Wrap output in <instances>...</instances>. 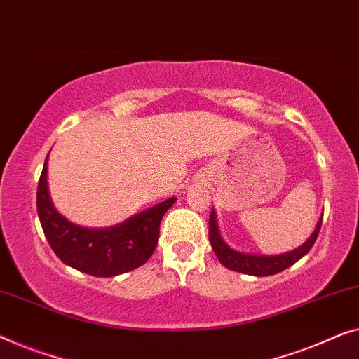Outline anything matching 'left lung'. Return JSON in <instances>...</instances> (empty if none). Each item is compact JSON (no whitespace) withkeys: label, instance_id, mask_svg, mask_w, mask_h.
Segmentation results:
<instances>
[{"label":"left lung","instance_id":"8db88e82","mask_svg":"<svg viewBox=\"0 0 359 359\" xmlns=\"http://www.w3.org/2000/svg\"><path fill=\"white\" fill-rule=\"evenodd\" d=\"M324 216V215H322ZM322 216L317 223L316 231L312 232V236L307 239L301 247H297L296 250L286 252L283 255H249V254H241V252L232 250L229 245L224 244V241L221 239L218 224H216V215L215 211L210 215V244L213 247L216 257L223 264L226 269L232 271H239L244 275H254V276H270L276 275L280 271L290 269L291 265H294L297 260L302 259L307 252L312 249L314 242L319 236L320 226H322Z\"/></svg>","mask_w":359,"mask_h":359}]
</instances>
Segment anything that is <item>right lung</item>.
<instances>
[{
    "label": "right lung",
    "mask_w": 359,
    "mask_h": 359,
    "mask_svg": "<svg viewBox=\"0 0 359 359\" xmlns=\"http://www.w3.org/2000/svg\"><path fill=\"white\" fill-rule=\"evenodd\" d=\"M169 198L107 229L81 228L57 213L47 190V159L37 187V213L50 247L63 264L93 276L122 275L148 262L159 241V224L174 205Z\"/></svg>",
    "instance_id": "add662e5"
}]
</instances>
